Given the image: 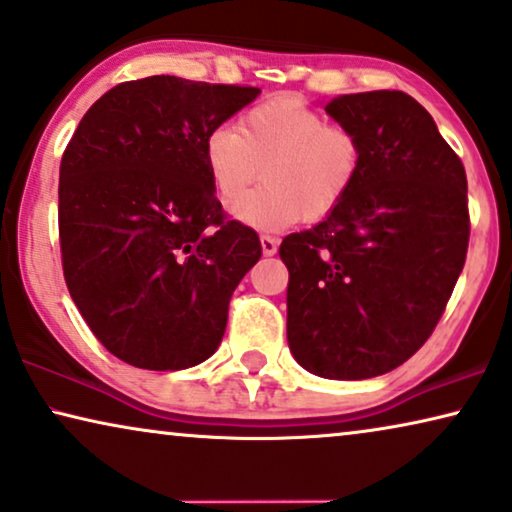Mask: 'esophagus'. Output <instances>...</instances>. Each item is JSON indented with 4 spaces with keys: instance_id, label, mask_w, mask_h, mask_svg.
I'll list each match as a JSON object with an SVG mask.
<instances>
[{
    "instance_id": "esophagus-1",
    "label": "esophagus",
    "mask_w": 512,
    "mask_h": 512,
    "mask_svg": "<svg viewBox=\"0 0 512 512\" xmlns=\"http://www.w3.org/2000/svg\"><path fill=\"white\" fill-rule=\"evenodd\" d=\"M261 247H263L265 256H275L277 247H279V240H277V237H272V235H261Z\"/></svg>"
}]
</instances>
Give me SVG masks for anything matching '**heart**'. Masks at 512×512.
Segmentation results:
<instances>
[{
    "instance_id": "obj_1",
    "label": "heart",
    "mask_w": 512,
    "mask_h": 512,
    "mask_svg": "<svg viewBox=\"0 0 512 512\" xmlns=\"http://www.w3.org/2000/svg\"><path fill=\"white\" fill-rule=\"evenodd\" d=\"M359 132L331 123L293 97H272L205 137V163L214 191L230 200L264 167L263 187L230 202L237 221L258 230H284L331 216L363 170Z\"/></svg>"
}]
</instances>
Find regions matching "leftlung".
<instances>
[{
	"label": "left lung",
	"mask_w": 512,
	"mask_h": 512,
	"mask_svg": "<svg viewBox=\"0 0 512 512\" xmlns=\"http://www.w3.org/2000/svg\"><path fill=\"white\" fill-rule=\"evenodd\" d=\"M326 111L366 156L347 200L282 240L286 338L310 373L366 380L408 361L443 317L471 235L466 170L401 90L340 95Z\"/></svg>",
	"instance_id": "1"
}]
</instances>
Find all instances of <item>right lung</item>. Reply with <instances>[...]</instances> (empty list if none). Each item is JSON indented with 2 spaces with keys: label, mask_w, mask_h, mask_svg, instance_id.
Wrapping results in <instances>:
<instances>
[{
  "label": "right lung",
  "mask_w": 512,
  "mask_h": 512,
  "mask_svg": "<svg viewBox=\"0 0 512 512\" xmlns=\"http://www.w3.org/2000/svg\"><path fill=\"white\" fill-rule=\"evenodd\" d=\"M261 93L146 76L107 90L60 163L58 233L69 296L95 338L146 370L209 359L228 303L261 258L228 219L205 163L207 132Z\"/></svg>",
  "instance_id": "obj_1"
}]
</instances>
